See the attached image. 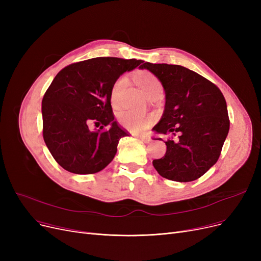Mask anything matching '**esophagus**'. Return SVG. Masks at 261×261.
I'll use <instances>...</instances> for the list:
<instances>
[{
    "label": "esophagus",
    "mask_w": 261,
    "mask_h": 261,
    "mask_svg": "<svg viewBox=\"0 0 261 261\" xmlns=\"http://www.w3.org/2000/svg\"><path fill=\"white\" fill-rule=\"evenodd\" d=\"M139 139H140L141 141H143L144 143H146V144H148V143L151 142V139H150L149 136H147V135H140V136H139Z\"/></svg>",
    "instance_id": "34e87169"
}]
</instances>
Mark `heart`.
I'll return each mask as SVG.
<instances>
[{"label":"heart","mask_w":261,"mask_h":261,"mask_svg":"<svg viewBox=\"0 0 261 261\" xmlns=\"http://www.w3.org/2000/svg\"><path fill=\"white\" fill-rule=\"evenodd\" d=\"M135 84L141 88L149 98H156L163 93V84L153 73L149 71H140L133 76ZM128 80L125 76H120L115 80L111 89V102L114 108L121 105L122 95L127 87ZM153 116L150 114H141L133 111L123 112L119 116L120 125L132 132H143L151 123Z\"/></svg>","instance_id":"b5f03b06"}]
</instances>
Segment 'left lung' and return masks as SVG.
I'll list each match as a JSON object with an SVG mask.
<instances>
[{
  "label": "left lung",
  "instance_id": "1",
  "mask_svg": "<svg viewBox=\"0 0 261 261\" xmlns=\"http://www.w3.org/2000/svg\"><path fill=\"white\" fill-rule=\"evenodd\" d=\"M140 67L158 76L166 94L165 111L152 130L176 136L165 142L166 153L153 160L154 168L171 181L199 179L217 163L229 130L222 92L181 65L145 62Z\"/></svg>",
  "mask_w": 261,
  "mask_h": 261
}]
</instances>
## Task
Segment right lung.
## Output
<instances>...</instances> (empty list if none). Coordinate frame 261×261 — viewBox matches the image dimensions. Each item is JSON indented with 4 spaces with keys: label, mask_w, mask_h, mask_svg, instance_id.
I'll list each match as a JSON object with an SVG mask.
<instances>
[{
    "label": "right lung",
    "mask_w": 261,
    "mask_h": 261,
    "mask_svg": "<svg viewBox=\"0 0 261 261\" xmlns=\"http://www.w3.org/2000/svg\"><path fill=\"white\" fill-rule=\"evenodd\" d=\"M143 62L97 57L67 65L54 78L42 99L43 139L62 168L91 174L111 163L119 140L129 136L114 120L111 89L121 74ZM92 125L100 129L93 132Z\"/></svg>",
    "instance_id": "1"
}]
</instances>
